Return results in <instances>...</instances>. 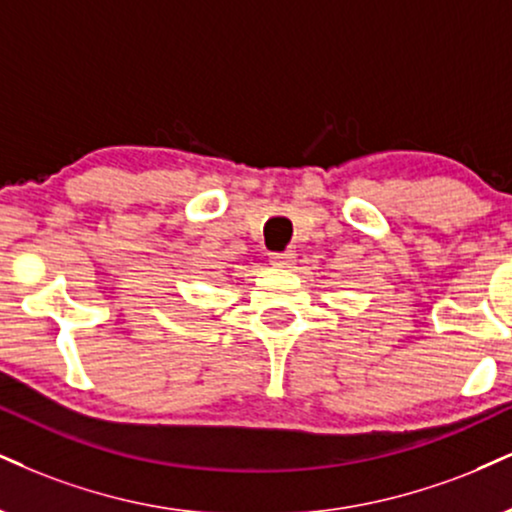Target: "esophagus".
<instances>
[{"label":"esophagus","mask_w":512,"mask_h":512,"mask_svg":"<svg viewBox=\"0 0 512 512\" xmlns=\"http://www.w3.org/2000/svg\"><path fill=\"white\" fill-rule=\"evenodd\" d=\"M269 260L279 267H291L295 262V252L293 250H281V252H269Z\"/></svg>","instance_id":"1"}]
</instances>
